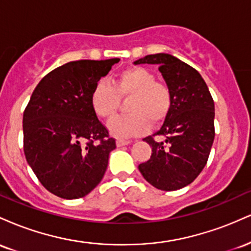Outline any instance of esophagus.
<instances>
[{
  "label": "esophagus",
  "instance_id": "1",
  "mask_svg": "<svg viewBox=\"0 0 251 251\" xmlns=\"http://www.w3.org/2000/svg\"><path fill=\"white\" fill-rule=\"evenodd\" d=\"M132 142L131 140H124V139H118L117 140V146L118 148H122V146H125V145H128V144H131Z\"/></svg>",
  "mask_w": 251,
  "mask_h": 251
}]
</instances>
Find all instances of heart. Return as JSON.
<instances>
[{"label": "heart", "instance_id": "heart-1", "mask_svg": "<svg viewBox=\"0 0 251 251\" xmlns=\"http://www.w3.org/2000/svg\"><path fill=\"white\" fill-rule=\"evenodd\" d=\"M132 97L128 102L131 114L118 117L108 124L111 134L129 138L143 134L152 125L160 123L171 107V92L155 75L144 67L124 70L111 83L99 81L91 94V105L97 116L112 119L120 105V98Z\"/></svg>", "mask_w": 251, "mask_h": 251}]
</instances>
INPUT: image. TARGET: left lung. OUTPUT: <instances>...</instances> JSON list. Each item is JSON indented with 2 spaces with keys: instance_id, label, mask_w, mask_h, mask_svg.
<instances>
[{
  "instance_id": "obj_1",
  "label": "left lung",
  "mask_w": 251,
  "mask_h": 251,
  "mask_svg": "<svg viewBox=\"0 0 251 251\" xmlns=\"http://www.w3.org/2000/svg\"><path fill=\"white\" fill-rule=\"evenodd\" d=\"M134 65H157L171 92V107L154 141L151 158L139 164L140 174L154 188L175 191L189 185L204 169L215 138V103L208 86L195 68L171 54L146 55Z\"/></svg>"
}]
</instances>
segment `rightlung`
Here are the masks:
<instances>
[{
    "label": "right lung",
    "instance_id": "obj_1",
    "mask_svg": "<svg viewBox=\"0 0 251 251\" xmlns=\"http://www.w3.org/2000/svg\"><path fill=\"white\" fill-rule=\"evenodd\" d=\"M119 60L60 66L39 82L25 109V159L42 185L57 197H85L105 175L116 140L92 108L91 94Z\"/></svg>",
    "mask_w": 251,
    "mask_h": 251
}]
</instances>
